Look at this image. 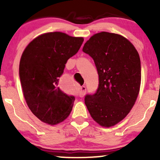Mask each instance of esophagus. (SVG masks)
I'll return each mask as SVG.
<instances>
[{
	"instance_id": "obj_1",
	"label": "esophagus",
	"mask_w": 160,
	"mask_h": 160,
	"mask_svg": "<svg viewBox=\"0 0 160 160\" xmlns=\"http://www.w3.org/2000/svg\"><path fill=\"white\" fill-rule=\"evenodd\" d=\"M86 93V86H81L80 87V92H79V96L80 98H83Z\"/></svg>"
}]
</instances>
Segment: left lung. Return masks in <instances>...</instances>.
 I'll use <instances>...</instances> for the list:
<instances>
[{
    "label": "left lung",
    "mask_w": 160,
    "mask_h": 160,
    "mask_svg": "<svg viewBox=\"0 0 160 160\" xmlns=\"http://www.w3.org/2000/svg\"><path fill=\"white\" fill-rule=\"evenodd\" d=\"M82 52L96 66L98 88L86 94L85 104L98 124L111 127L123 120L134 106L141 83V63L133 44L120 35L102 32L85 43Z\"/></svg>",
    "instance_id": "1"
}]
</instances>
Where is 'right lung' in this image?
<instances>
[{
	"instance_id": "1",
	"label": "right lung",
	"mask_w": 160,
	"mask_h": 160,
	"mask_svg": "<svg viewBox=\"0 0 160 160\" xmlns=\"http://www.w3.org/2000/svg\"><path fill=\"white\" fill-rule=\"evenodd\" d=\"M83 42L59 32L34 39L22 54L19 76L24 98L32 112L43 122L58 124L68 117L75 98L60 89L59 80L67 60Z\"/></svg>"
}]
</instances>
